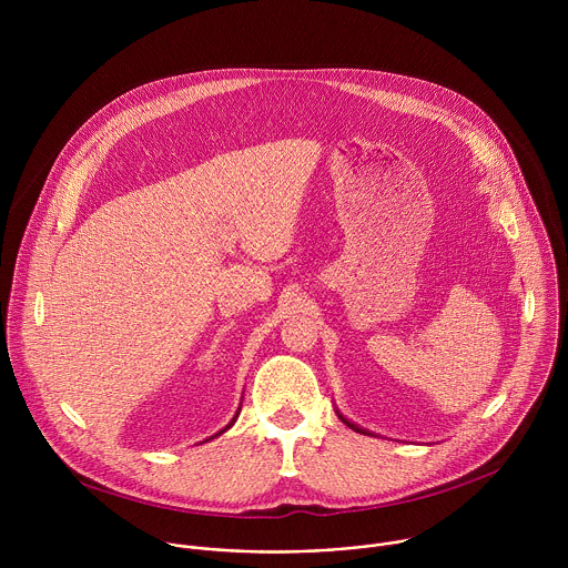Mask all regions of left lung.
I'll return each instance as SVG.
<instances>
[{
	"label": "left lung",
	"mask_w": 568,
	"mask_h": 568,
	"mask_svg": "<svg viewBox=\"0 0 568 568\" xmlns=\"http://www.w3.org/2000/svg\"><path fill=\"white\" fill-rule=\"evenodd\" d=\"M339 418H342V420H344V425H348V427H351V429H353V432H359V434H366V432H364V429H359V427H357V425H353V423H348V420H346V418H344V416H339Z\"/></svg>",
	"instance_id": "left-lung-1"
}]
</instances>
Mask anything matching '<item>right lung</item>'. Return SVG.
<instances>
[{
	"label": "right lung",
	"mask_w": 568,
	"mask_h": 568,
	"mask_svg": "<svg viewBox=\"0 0 568 568\" xmlns=\"http://www.w3.org/2000/svg\"><path fill=\"white\" fill-rule=\"evenodd\" d=\"M235 418H237V414H235V416H233V420H231V423H229V425H226V427H224V429H222V432H226V429H229V427H231V425H233V423H235ZM222 432H220V434H222ZM220 434H215V436H220Z\"/></svg>",
	"instance_id": "1"
}]
</instances>
